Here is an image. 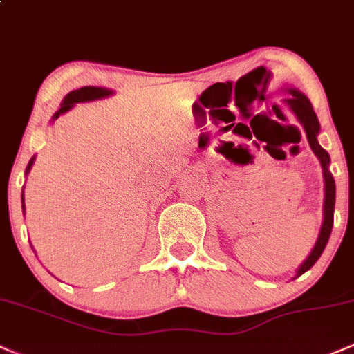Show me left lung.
Instances as JSON below:
<instances>
[{
    "label": "left lung",
    "mask_w": 354,
    "mask_h": 354,
    "mask_svg": "<svg viewBox=\"0 0 354 354\" xmlns=\"http://www.w3.org/2000/svg\"><path fill=\"white\" fill-rule=\"evenodd\" d=\"M283 91L290 93V98L284 100L286 106L291 109L298 123L303 126L304 133H306V140L310 143V148L313 153L316 154V158L319 160L321 168H323V180H324V201H323V223H321L318 239H316L315 246H313L311 253L308 254V258L299 265L298 271H296L295 278L306 273L310 268L315 265L319 259V256L323 254L324 248L328 245V239H330L331 228H333V214H335V201H336V185L333 180V174L330 171L331 158L324 148H321L318 135H319V121L316 116L315 109L311 106V101L303 95L299 89L293 86H284ZM293 278V279H295Z\"/></svg>",
    "instance_id": "obj_1"
}]
</instances>
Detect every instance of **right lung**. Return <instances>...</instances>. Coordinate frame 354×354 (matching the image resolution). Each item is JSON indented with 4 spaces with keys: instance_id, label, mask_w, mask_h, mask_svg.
Masks as SVG:
<instances>
[{
    "instance_id": "right-lung-1",
    "label": "right lung",
    "mask_w": 354,
    "mask_h": 354,
    "mask_svg": "<svg viewBox=\"0 0 354 354\" xmlns=\"http://www.w3.org/2000/svg\"><path fill=\"white\" fill-rule=\"evenodd\" d=\"M111 95H115V91H113V89L101 88V86H83L80 89H73V91L68 93V95L63 98V103H61L59 109L51 118V123L53 121L58 120L61 115H64V113L70 111V109L75 106L76 103H88V101L103 100V98H108V96H111ZM35 160H36V156L31 158L30 163H28L26 171H24L26 176L30 174L31 168H33ZM21 203H23V214H24V194H21Z\"/></svg>"
}]
</instances>
